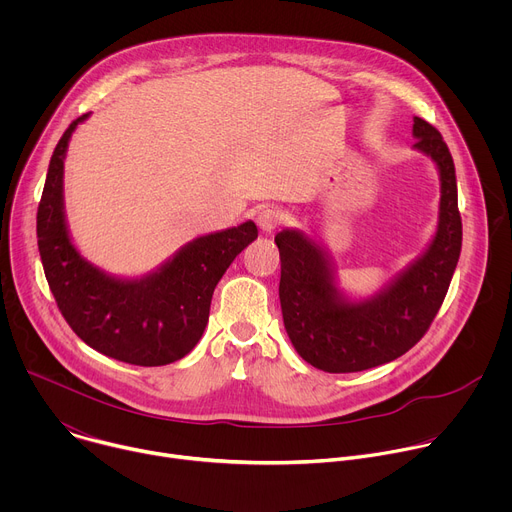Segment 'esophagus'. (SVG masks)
Returning <instances> with one entry per match:
<instances>
[{
  "label": "esophagus",
  "mask_w": 512,
  "mask_h": 512,
  "mask_svg": "<svg viewBox=\"0 0 512 512\" xmlns=\"http://www.w3.org/2000/svg\"><path fill=\"white\" fill-rule=\"evenodd\" d=\"M283 221V216L279 210L275 208H263L259 214H257V225L263 233H273Z\"/></svg>",
  "instance_id": "1"
}]
</instances>
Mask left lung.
<instances>
[{
	"mask_svg": "<svg viewBox=\"0 0 512 512\" xmlns=\"http://www.w3.org/2000/svg\"><path fill=\"white\" fill-rule=\"evenodd\" d=\"M415 148L427 154L442 180L440 227L429 249L389 289L369 302H342L322 249L298 231L275 237L279 300L287 336L298 354L326 373H358L413 348L440 312L462 251L456 168L431 123L413 117Z\"/></svg>",
	"mask_w": 512,
	"mask_h": 512,
	"instance_id": "8db88e82",
	"label": "left lung"
}]
</instances>
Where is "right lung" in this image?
<instances>
[{
    "mask_svg": "<svg viewBox=\"0 0 512 512\" xmlns=\"http://www.w3.org/2000/svg\"><path fill=\"white\" fill-rule=\"evenodd\" d=\"M87 115L68 125L50 158L36 216L44 273L60 314L85 344L137 367H162L196 346L216 283L257 239V227L249 221L198 237L145 279L105 275L72 247L62 210V160L72 131Z\"/></svg>",
    "mask_w": 512,
    "mask_h": 512,
    "instance_id": "add662e5",
    "label": "right lung"
}]
</instances>
